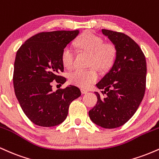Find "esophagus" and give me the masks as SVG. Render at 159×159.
Masks as SVG:
<instances>
[{"label":"esophagus","mask_w":159,"mask_h":159,"mask_svg":"<svg viewBox=\"0 0 159 159\" xmlns=\"http://www.w3.org/2000/svg\"><path fill=\"white\" fill-rule=\"evenodd\" d=\"M81 91L82 94H85V93H88V90H86V89H84V88L81 89Z\"/></svg>","instance_id":"esophagus-1"}]
</instances>
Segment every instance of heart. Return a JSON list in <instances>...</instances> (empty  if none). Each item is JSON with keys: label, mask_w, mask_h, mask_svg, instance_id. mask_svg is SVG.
<instances>
[{"label": "heart", "mask_w": 159, "mask_h": 159, "mask_svg": "<svg viewBox=\"0 0 159 159\" xmlns=\"http://www.w3.org/2000/svg\"><path fill=\"white\" fill-rule=\"evenodd\" d=\"M75 44L79 51L89 53L88 66L94 67L71 71L68 75L69 81L78 87L87 88L98 79L96 68L100 72H107L114 66L117 50L113 43H105L101 36L90 32L82 34L76 39ZM74 58L72 47L66 45L61 53V61L66 68L70 69L73 66Z\"/></svg>", "instance_id": "obj_1"}]
</instances>
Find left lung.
<instances>
[{
	"mask_svg": "<svg viewBox=\"0 0 159 159\" xmlns=\"http://www.w3.org/2000/svg\"><path fill=\"white\" fill-rule=\"evenodd\" d=\"M117 50L112 68L96 84L97 104L89 111L90 120L105 129H115L135 114L146 90L147 62L141 48L121 32L102 29Z\"/></svg>",
	"mask_w": 159,
	"mask_h": 159,
	"instance_id": "obj_1",
	"label": "left lung"
}]
</instances>
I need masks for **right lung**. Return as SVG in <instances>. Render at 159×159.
<instances>
[{
  "label": "right lung",
  "instance_id": "obj_1",
  "mask_svg": "<svg viewBox=\"0 0 159 159\" xmlns=\"http://www.w3.org/2000/svg\"><path fill=\"white\" fill-rule=\"evenodd\" d=\"M79 30L41 32L31 36L17 51L14 63L13 86L21 109L36 125L52 127L64 121L69 107L81 96L79 88L69 85L55 92L52 81L63 84L66 78L61 53Z\"/></svg>",
  "mask_w": 159,
  "mask_h": 159
}]
</instances>
